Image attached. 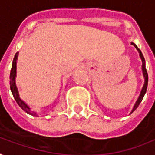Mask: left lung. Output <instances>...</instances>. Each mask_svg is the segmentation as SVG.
<instances>
[{"instance_id":"1","label":"left lung","mask_w":155,"mask_h":155,"mask_svg":"<svg viewBox=\"0 0 155 155\" xmlns=\"http://www.w3.org/2000/svg\"><path fill=\"white\" fill-rule=\"evenodd\" d=\"M131 45H133L135 46L136 48V50L138 51L139 52V55H140V57H141V61H142V73H143V77H144V85H143V87H142V89H141V94L139 95V98L138 99L136 100V104L134 105V107H133V109L131 110L130 113H132L139 106V104L141 102V100L143 99V97H144V95L146 94V91H147V81H148V75H147V69H146V66H145V59H144V57H143V55H142V53H141V51H140V49L137 47V46L134 44V43H131Z\"/></svg>"}]
</instances>
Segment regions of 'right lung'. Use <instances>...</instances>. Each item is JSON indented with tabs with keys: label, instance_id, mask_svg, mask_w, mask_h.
<instances>
[{
	"label": "right lung",
	"instance_id": "add662e5",
	"mask_svg": "<svg viewBox=\"0 0 155 155\" xmlns=\"http://www.w3.org/2000/svg\"><path fill=\"white\" fill-rule=\"evenodd\" d=\"M18 56H19V52H17L14 56V60H13V63H12V68H11V72H10V88L12 91V94L14 96V99L16 100L17 104L20 106V108L25 110L26 113L30 115H36L33 111H31V110L30 109V107L27 104L25 103L22 99H20L19 94V91L18 88L16 87V83H15V78H16V70H17V59H18Z\"/></svg>",
	"mask_w": 155,
	"mask_h": 155
}]
</instances>
